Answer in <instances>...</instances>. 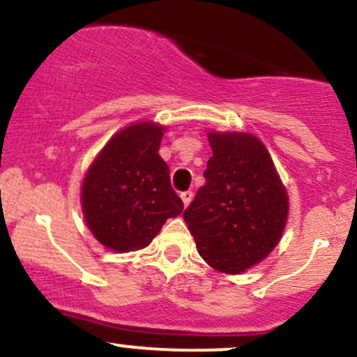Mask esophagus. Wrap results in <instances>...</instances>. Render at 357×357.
I'll use <instances>...</instances> for the list:
<instances>
[{"label": "esophagus", "mask_w": 357, "mask_h": 357, "mask_svg": "<svg viewBox=\"0 0 357 357\" xmlns=\"http://www.w3.org/2000/svg\"><path fill=\"white\" fill-rule=\"evenodd\" d=\"M181 199H183V203H185V206L190 205L191 199H193V191H183Z\"/></svg>", "instance_id": "obj_1"}]
</instances>
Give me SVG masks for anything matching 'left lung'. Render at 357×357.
<instances>
[{
	"label": "left lung",
	"instance_id": "obj_1",
	"mask_svg": "<svg viewBox=\"0 0 357 357\" xmlns=\"http://www.w3.org/2000/svg\"><path fill=\"white\" fill-rule=\"evenodd\" d=\"M213 155L205 185L183 213L199 256L217 271L237 274L280 242L288 197L269 152L249 134H208Z\"/></svg>",
	"mask_w": 357,
	"mask_h": 357
}]
</instances>
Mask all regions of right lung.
<instances>
[{"label": "right lung", "mask_w": 357, "mask_h": 357, "mask_svg": "<svg viewBox=\"0 0 357 357\" xmlns=\"http://www.w3.org/2000/svg\"><path fill=\"white\" fill-rule=\"evenodd\" d=\"M164 127L142 121L109 139L83 181V211L105 248L130 252L149 245L167 218L183 211L160 159Z\"/></svg>", "instance_id": "right-lung-1"}]
</instances>
